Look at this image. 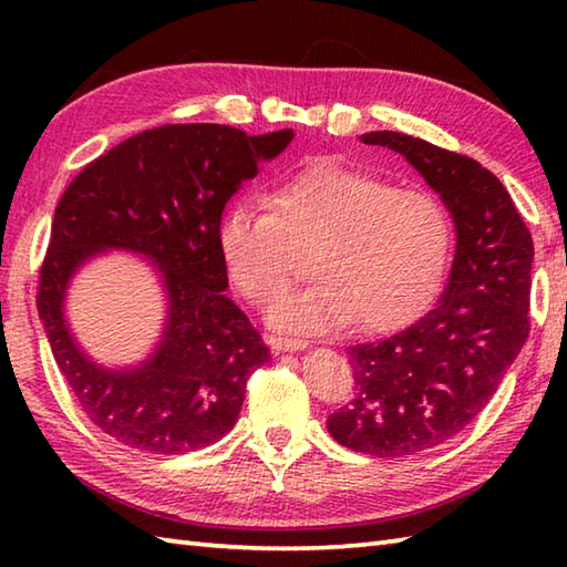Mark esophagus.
I'll list each match as a JSON object with an SVG mask.
<instances>
[{
	"mask_svg": "<svg viewBox=\"0 0 567 567\" xmlns=\"http://www.w3.org/2000/svg\"><path fill=\"white\" fill-rule=\"evenodd\" d=\"M309 343L305 339H292V336H275L272 348L277 353H295V351H305Z\"/></svg>",
	"mask_w": 567,
	"mask_h": 567,
	"instance_id": "34e87169",
	"label": "esophagus"
}]
</instances>
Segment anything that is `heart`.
I'll return each mask as SVG.
<instances>
[{
	"mask_svg": "<svg viewBox=\"0 0 567 567\" xmlns=\"http://www.w3.org/2000/svg\"><path fill=\"white\" fill-rule=\"evenodd\" d=\"M262 207L226 209L216 246L228 280L252 307L276 302L268 321L277 331L315 333L351 319L360 331H388L419 317L441 292L453 224L426 189L392 187L358 167L321 161L270 187ZM302 255L312 256L318 282L286 296Z\"/></svg>",
	"mask_w": 567,
	"mask_h": 567,
	"instance_id": "heart-1",
	"label": "heart"
}]
</instances>
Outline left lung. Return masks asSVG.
I'll return each mask as SVG.
<instances>
[{
  "instance_id": "8db88e82",
  "label": "left lung",
  "mask_w": 567,
  "mask_h": 567,
  "mask_svg": "<svg viewBox=\"0 0 567 567\" xmlns=\"http://www.w3.org/2000/svg\"><path fill=\"white\" fill-rule=\"evenodd\" d=\"M360 141L402 153L457 228L441 302L412 327L346 348L355 394L327 424L346 449L404 457L457 436L519 355L532 331L534 240L507 187L477 161L396 131Z\"/></svg>"
}]
</instances>
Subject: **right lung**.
Returning <instances> with one entry per match:
<instances>
[{"instance_id": "right-lung-1", "label": "right lung", "mask_w": 567, "mask_h": 567, "mask_svg": "<svg viewBox=\"0 0 567 567\" xmlns=\"http://www.w3.org/2000/svg\"><path fill=\"white\" fill-rule=\"evenodd\" d=\"M292 131L248 136L221 124H165L118 143L82 167L60 197L35 307L55 363L82 412L128 449L175 455L234 429L248 378L270 348L224 295L216 246L226 202ZM128 247L159 262L172 319L146 367L112 373L69 339L62 297L69 275L94 249Z\"/></svg>"}]
</instances>
